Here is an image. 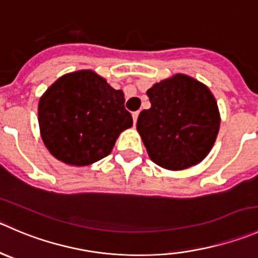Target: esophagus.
Returning <instances> with one entry per match:
<instances>
[{"label": "esophagus", "mask_w": 258, "mask_h": 258, "mask_svg": "<svg viewBox=\"0 0 258 258\" xmlns=\"http://www.w3.org/2000/svg\"><path fill=\"white\" fill-rule=\"evenodd\" d=\"M139 112H134V113H132V118H134V123L136 124V122H137V118H139Z\"/></svg>", "instance_id": "34e87169"}]
</instances>
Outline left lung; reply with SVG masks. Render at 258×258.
I'll use <instances>...</instances> for the list:
<instances>
[{"label": "left lung", "mask_w": 258, "mask_h": 258, "mask_svg": "<svg viewBox=\"0 0 258 258\" xmlns=\"http://www.w3.org/2000/svg\"><path fill=\"white\" fill-rule=\"evenodd\" d=\"M147 96L151 108L140 113L137 131L150 159L167 170L201 162L213 147L221 124L208 87L176 74L155 84Z\"/></svg>", "instance_id": "8db88e82"}]
</instances>
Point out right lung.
I'll return each instance as SVG.
<instances>
[{"mask_svg":"<svg viewBox=\"0 0 258 258\" xmlns=\"http://www.w3.org/2000/svg\"><path fill=\"white\" fill-rule=\"evenodd\" d=\"M132 123L122 91L92 71L61 77L39 102L42 141L69 165L86 166L108 156L119 134Z\"/></svg>","mask_w":258,"mask_h":258,"instance_id":"obj_1","label":"right lung"}]
</instances>
